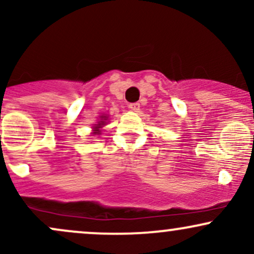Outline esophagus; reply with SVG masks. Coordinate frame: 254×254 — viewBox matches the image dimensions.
<instances>
[{"label":"esophagus","mask_w":254,"mask_h":254,"mask_svg":"<svg viewBox=\"0 0 254 254\" xmlns=\"http://www.w3.org/2000/svg\"><path fill=\"white\" fill-rule=\"evenodd\" d=\"M127 107H129L130 111H132V112H138L139 110V104L138 103H133V104H129L127 105Z\"/></svg>","instance_id":"1"}]
</instances>
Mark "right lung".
<instances>
[{"mask_svg": "<svg viewBox=\"0 0 254 254\" xmlns=\"http://www.w3.org/2000/svg\"><path fill=\"white\" fill-rule=\"evenodd\" d=\"M106 119L107 116H101L100 117V122H98V124H95V127H93V135H100V129L106 124Z\"/></svg>", "mask_w": 254, "mask_h": 254, "instance_id": "obj_1", "label": "right lung"}]
</instances>
